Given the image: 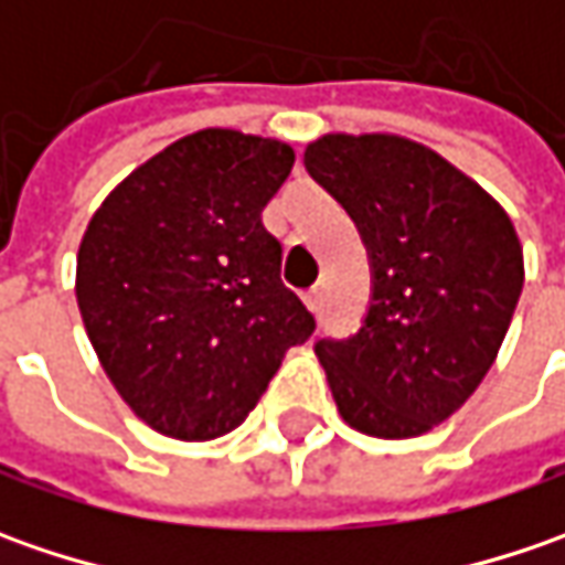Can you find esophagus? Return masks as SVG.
<instances>
[{
    "label": "esophagus",
    "instance_id": "obj_1",
    "mask_svg": "<svg viewBox=\"0 0 565 565\" xmlns=\"http://www.w3.org/2000/svg\"><path fill=\"white\" fill-rule=\"evenodd\" d=\"M305 305H308L311 311H320V289H311V292H305Z\"/></svg>",
    "mask_w": 565,
    "mask_h": 565
}]
</instances>
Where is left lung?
I'll use <instances>...</instances> for the list:
<instances>
[{
  "label": "left lung",
  "instance_id": "1",
  "mask_svg": "<svg viewBox=\"0 0 565 565\" xmlns=\"http://www.w3.org/2000/svg\"><path fill=\"white\" fill-rule=\"evenodd\" d=\"M305 166L359 223L374 295L352 339L315 345L339 415L380 440L422 437L478 390L525 282L510 213L424 143L330 131Z\"/></svg>",
  "mask_w": 565,
  "mask_h": 565
}]
</instances>
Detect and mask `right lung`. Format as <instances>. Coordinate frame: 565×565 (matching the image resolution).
<instances>
[{
	"mask_svg": "<svg viewBox=\"0 0 565 565\" xmlns=\"http://www.w3.org/2000/svg\"><path fill=\"white\" fill-rule=\"evenodd\" d=\"M292 163L286 141L201 128L128 172L84 228L87 339L125 405L163 437L235 430L315 333L260 220Z\"/></svg>",
	"mask_w": 565,
	"mask_h": 565,
	"instance_id": "add662e5",
	"label": "right lung"
}]
</instances>
